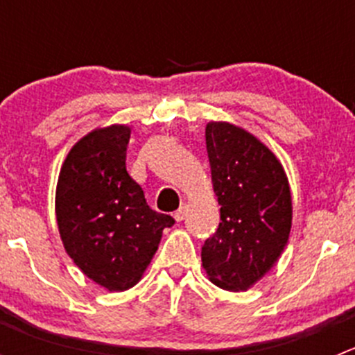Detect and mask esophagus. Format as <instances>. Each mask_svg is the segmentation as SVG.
<instances>
[{"instance_id": "1", "label": "esophagus", "mask_w": 355, "mask_h": 355, "mask_svg": "<svg viewBox=\"0 0 355 355\" xmlns=\"http://www.w3.org/2000/svg\"><path fill=\"white\" fill-rule=\"evenodd\" d=\"M185 214H187V206H185V204H182V206L178 207L177 211H175L173 216H175V220H177V221H182L185 218Z\"/></svg>"}]
</instances>
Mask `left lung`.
<instances>
[{
	"label": "left lung",
	"instance_id": "left-lung-1",
	"mask_svg": "<svg viewBox=\"0 0 355 355\" xmlns=\"http://www.w3.org/2000/svg\"><path fill=\"white\" fill-rule=\"evenodd\" d=\"M206 149L221 221L200 259L216 287L241 292L261 280L287 245L288 178L259 139L228 121L206 125Z\"/></svg>",
	"mask_w": 355,
	"mask_h": 355
}]
</instances>
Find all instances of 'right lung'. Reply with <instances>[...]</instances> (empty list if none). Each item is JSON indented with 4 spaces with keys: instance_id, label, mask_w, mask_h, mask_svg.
<instances>
[{
    "instance_id": "right-lung-1",
    "label": "right lung",
    "mask_w": 355,
    "mask_h": 355,
    "mask_svg": "<svg viewBox=\"0 0 355 355\" xmlns=\"http://www.w3.org/2000/svg\"><path fill=\"white\" fill-rule=\"evenodd\" d=\"M130 127L110 125L82 137L63 161L56 221L63 247L82 273L110 292L134 287L159 245L170 214L148 206L125 159Z\"/></svg>"
}]
</instances>
